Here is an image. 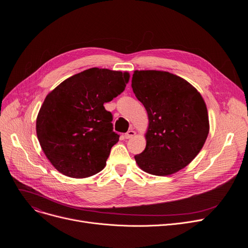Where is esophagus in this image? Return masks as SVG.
Wrapping results in <instances>:
<instances>
[{"label":"esophagus","instance_id":"esophagus-1","mask_svg":"<svg viewBox=\"0 0 248 248\" xmlns=\"http://www.w3.org/2000/svg\"><path fill=\"white\" fill-rule=\"evenodd\" d=\"M136 135V132L133 131V129H129V131L124 135L125 139H132Z\"/></svg>","mask_w":248,"mask_h":248}]
</instances>
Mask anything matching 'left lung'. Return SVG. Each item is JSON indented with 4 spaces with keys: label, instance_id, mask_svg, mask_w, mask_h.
Instances as JSON below:
<instances>
[{
    "label": "left lung",
    "instance_id": "left-lung-1",
    "mask_svg": "<svg viewBox=\"0 0 248 248\" xmlns=\"http://www.w3.org/2000/svg\"><path fill=\"white\" fill-rule=\"evenodd\" d=\"M132 87L149 116L147 146L135 155L145 172L167 176L190 164L209 134L206 104L189 82L172 73L136 70Z\"/></svg>",
    "mask_w": 248,
    "mask_h": 248
}]
</instances>
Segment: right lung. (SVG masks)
I'll use <instances>...</instances> for the list:
<instances>
[{
  "label": "right lung",
  "instance_id": "add662e5",
  "mask_svg": "<svg viewBox=\"0 0 248 248\" xmlns=\"http://www.w3.org/2000/svg\"><path fill=\"white\" fill-rule=\"evenodd\" d=\"M127 72L90 68L60 83L46 96L36 121L37 137L57 171L71 178L100 172L119 141L112 114L103 104L120 95Z\"/></svg>",
  "mask_w": 248,
  "mask_h": 248
}]
</instances>
